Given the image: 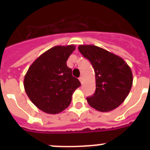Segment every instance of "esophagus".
Here are the masks:
<instances>
[{
  "mask_svg": "<svg viewBox=\"0 0 150 150\" xmlns=\"http://www.w3.org/2000/svg\"><path fill=\"white\" fill-rule=\"evenodd\" d=\"M79 79L80 82H81V83H82V77H80Z\"/></svg>",
  "mask_w": 150,
  "mask_h": 150,
  "instance_id": "obj_1",
  "label": "esophagus"
}]
</instances>
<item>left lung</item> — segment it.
I'll return each mask as SVG.
<instances>
[{
    "mask_svg": "<svg viewBox=\"0 0 150 150\" xmlns=\"http://www.w3.org/2000/svg\"><path fill=\"white\" fill-rule=\"evenodd\" d=\"M79 50L93 67L96 91L87 97L92 107L101 112L113 110L125 101L132 86V72L117 55L94 45H80Z\"/></svg>",
    "mask_w": 150,
    "mask_h": 150,
    "instance_id": "obj_1",
    "label": "left lung"
}]
</instances>
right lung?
I'll return each mask as SVG.
<instances>
[{
	"label": "right lung",
	"mask_w": 150,
	"mask_h": 150,
	"mask_svg": "<svg viewBox=\"0 0 150 150\" xmlns=\"http://www.w3.org/2000/svg\"><path fill=\"white\" fill-rule=\"evenodd\" d=\"M74 45L56 46L41 54L27 71L24 88L33 104L47 114H56L69 106L73 93L81 86L67 60Z\"/></svg>",
	"instance_id": "add662e5"
}]
</instances>
